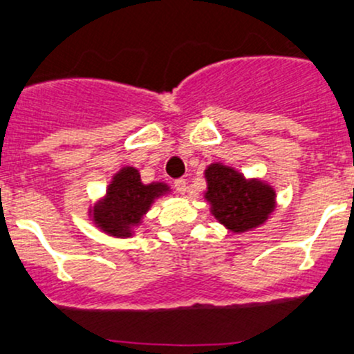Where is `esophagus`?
Returning <instances> with one entry per match:
<instances>
[{"label": "esophagus", "mask_w": 354, "mask_h": 354, "mask_svg": "<svg viewBox=\"0 0 354 354\" xmlns=\"http://www.w3.org/2000/svg\"><path fill=\"white\" fill-rule=\"evenodd\" d=\"M174 188H176V192L180 195H185L186 189H188V183H186V180H183V178H180V180L174 181Z\"/></svg>", "instance_id": "34e87169"}]
</instances>
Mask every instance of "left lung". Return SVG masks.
<instances>
[{
  "instance_id": "left-lung-1",
  "label": "left lung",
  "mask_w": 354,
  "mask_h": 354,
  "mask_svg": "<svg viewBox=\"0 0 354 354\" xmlns=\"http://www.w3.org/2000/svg\"><path fill=\"white\" fill-rule=\"evenodd\" d=\"M209 213L234 234L262 227L274 213L275 188L259 178H245L234 166L212 162L205 169Z\"/></svg>"
}]
</instances>
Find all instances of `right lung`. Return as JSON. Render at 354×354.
Returning a JSON list of instances; mask_svg holds the SVG:
<instances>
[{"mask_svg":"<svg viewBox=\"0 0 354 354\" xmlns=\"http://www.w3.org/2000/svg\"><path fill=\"white\" fill-rule=\"evenodd\" d=\"M169 192V185L162 181L145 185L139 169L124 166L112 176L104 196L91 205L88 218L109 236L131 239L154 201Z\"/></svg>","mask_w":354,"mask_h":354,"instance_id":"obj_1","label":"right lung"}]
</instances>
